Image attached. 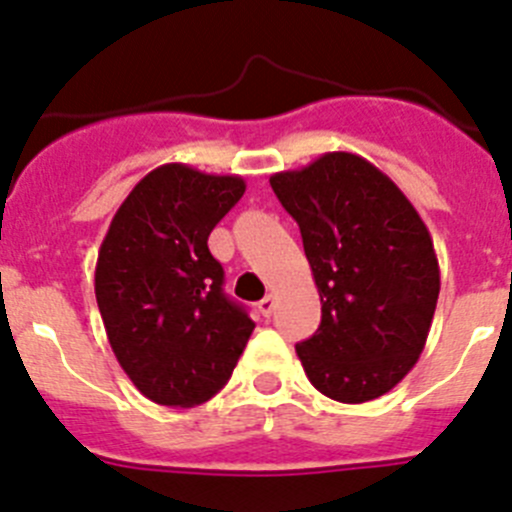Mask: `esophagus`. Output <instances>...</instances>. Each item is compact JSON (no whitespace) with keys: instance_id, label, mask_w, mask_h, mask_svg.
Wrapping results in <instances>:
<instances>
[{"instance_id":"obj_1","label":"esophagus","mask_w":512,"mask_h":512,"mask_svg":"<svg viewBox=\"0 0 512 512\" xmlns=\"http://www.w3.org/2000/svg\"><path fill=\"white\" fill-rule=\"evenodd\" d=\"M257 308H260V313L262 316H270V313H273V308H275V293H267L265 298H262L260 303H257Z\"/></svg>"}]
</instances>
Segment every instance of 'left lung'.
I'll return each instance as SVG.
<instances>
[{"mask_svg": "<svg viewBox=\"0 0 512 512\" xmlns=\"http://www.w3.org/2000/svg\"><path fill=\"white\" fill-rule=\"evenodd\" d=\"M301 227L321 296V326L296 344L326 398L367 403L393 390L421 357L439 301V260L426 224L382 170L326 153L270 178Z\"/></svg>", "mask_w": 512, "mask_h": 512, "instance_id": "1", "label": "left lung"}]
</instances>
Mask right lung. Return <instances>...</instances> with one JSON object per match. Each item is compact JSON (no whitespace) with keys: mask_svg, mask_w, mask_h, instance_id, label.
Listing matches in <instances>:
<instances>
[{"mask_svg":"<svg viewBox=\"0 0 512 512\" xmlns=\"http://www.w3.org/2000/svg\"><path fill=\"white\" fill-rule=\"evenodd\" d=\"M242 193L239 176L160 165L122 201L101 242V321L122 370L153 403L191 408L214 398L255 329L224 293L209 252L211 229Z\"/></svg>","mask_w":512,"mask_h":512,"instance_id":"obj_1","label":"right lung"}]
</instances>
